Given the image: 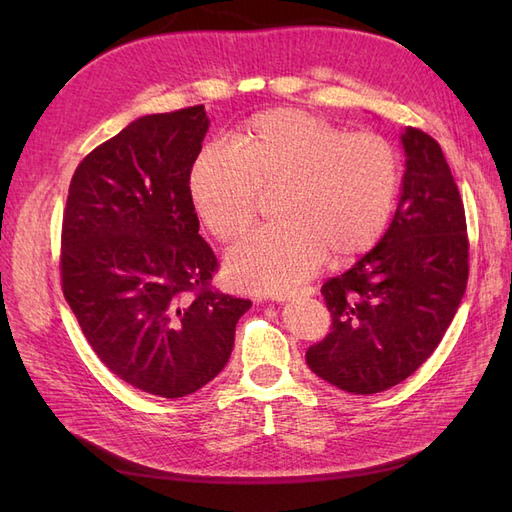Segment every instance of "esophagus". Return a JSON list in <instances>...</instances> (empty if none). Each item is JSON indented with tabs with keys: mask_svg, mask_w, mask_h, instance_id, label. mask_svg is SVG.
<instances>
[{
	"mask_svg": "<svg viewBox=\"0 0 512 512\" xmlns=\"http://www.w3.org/2000/svg\"><path fill=\"white\" fill-rule=\"evenodd\" d=\"M314 288H301V290H292V292H282V294H275L273 301H294V299H301V297H312Z\"/></svg>",
	"mask_w": 512,
	"mask_h": 512,
	"instance_id": "34e87169",
	"label": "esophagus"
}]
</instances>
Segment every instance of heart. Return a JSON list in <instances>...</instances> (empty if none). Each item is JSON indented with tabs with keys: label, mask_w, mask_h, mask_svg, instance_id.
<instances>
[{
	"label": "heart",
	"mask_w": 512,
	"mask_h": 512,
	"mask_svg": "<svg viewBox=\"0 0 512 512\" xmlns=\"http://www.w3.org/2000/svg\"><path fill=\"white\" fill-rule=\"evenodd\" d=\"M399 156L378 134H348L301 108L254 115L237 132V149L211 143L190 170L198 220L220 243L243 237L256 218L260 190H277L280 224L256 230L228 256L232 284L280 294L312 277L327 256L367 254L399 192Z\"/></svg>",
	"instance_id": "heart-1"
}]
</instances>
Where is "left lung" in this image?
Returning a JSON list of instances; mask_svg holds the SVG:
<instances>
[{"mask_svg": "<svg viewBox=\"0 0 512 512\" xmlns=\"http://www.w3.org/2000/svg\"><path fill=\"white\" fill-rule=\"evenodd\" d=\"M401 143L395 218L374 250L324 282L331 333L305 352L316 376L354 395L412 376L442 342L468 284L466 211L444 153L418 128H406Z\"/></svg>", "mask_w": 512, "mask_h": 512, "instance_id": "obj_1", "label": "left lung"}]
</instances>
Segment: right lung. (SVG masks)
Instances as JSON below:
<instances>
[{
    "instance_id": "obj_1",
    "label": "right lung",
    "mask_w": 512,
    "mask_h": 512,
    "mask_svg": "<svg viewBox=\"0 0 512 512\" xmlns=\"http://www.w3.org/2000/svg\"><path fill=\"white\" fill-rule=\"evenodd\" d=\"M209 130L205 106L147 115L76 166L61 224V288L98 359L166 399L203 389L250 309L211 286L190 170Z\"/></svg>"
}]
</instances>
